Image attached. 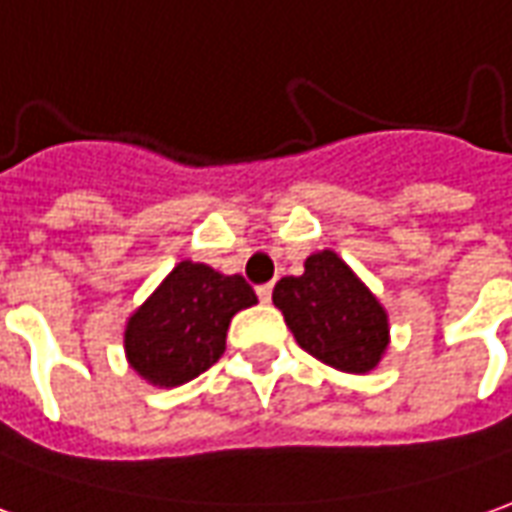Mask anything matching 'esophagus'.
Segmentation results:
<instances>
[{
  "label": "esophagus",
  "mask_w": 512,
  "mask_h": 512,
  "mask_svg": "<svg viewBox=\"0 0 512 512\" xmlns=\"http://www.w3.org/2000/svg\"><path fill=\"white\" fill-rule=\"evenodd\" d=\"M256 295H259V301L270 303L273 298V284H262V287H256Z\"/></svg>",
  "instance_id": "obj_1"
}]
</instances>
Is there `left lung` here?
<instances>
[{
  "label": "left lung",
  "instance_id": "8db88e82",
  "mask_svg": "<svg viewBox=\"0 0 512 512\" xmlns=\"http://www.w3.org/2000/svg\"><path fill=\"white\" fill-rule=\"evenodd\" d=\"M303 276L281 278L273 303L303 351L345 373H368L387 348L382 303L331 250L309 256Z\"/></svg>",
  "mask_w": 512,
  "mask_h": 512
}]
</instances>
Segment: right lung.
<instances>
[{
  "label": "right lung",
  "instance_id": "obj_1",
  "mask_svg": "<svg viewBox=\"0 0 512 512\" xmlns=\"http://www.w3.org/2000/svg\"><path fill=\"white\" fill-rule=\"evenodd\" d=\"M253 303L256 292L242 276L181 262L128 320L130 365L158 387L195 379L222 357L231 317Z\"/></svg>",
  "mask_w": 512,
  "mask_h": 512
}]
</instances>
